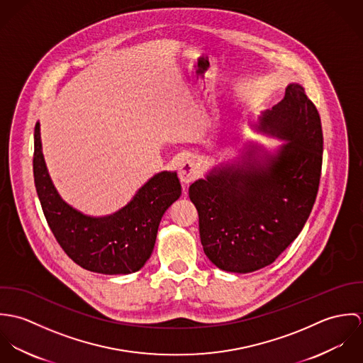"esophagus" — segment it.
<instances>
[{"label":"esophagus","instance_id":"obj_1","mask_svg":"<svg viewBox=\"0 0 363 363\" xmlns=\"http://www.w3.org/2000/svg\"><path fill=\"white\" fill-rule=\"evenodd\" d=\"M199 174H200V166H199L197 160L193 157L183 162L179 169V177L183 184H190L191 182H194L199 177Z\"/></svg>","mask_w":363,"mask_h":363}]
</instances>
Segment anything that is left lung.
I'll return each instance as SVG.
<instances>
[{
	"label": "left lung",
	"mask_w": 363,
	"mask_h": 363,
	"mask_svg": "<svg viewBox=\"0 0 363 363\" xmlns=\"http://www.w3.org/2000/svg\"><path fill=\"white\" fill-rule=\"evenodd\" d=\"M250 125L284 143L274 150L245 144L189 189L204 253L222 271L238 274L272 264L298 238L323 163L320 116L302 85L289 84L284 99Z\"/></svg>",
	"instance_id": "left-lung-1"
}]
</instances>
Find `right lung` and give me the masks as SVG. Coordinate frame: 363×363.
<instances>
[{
  "label": "right lung",
  "mask_w": 363,
  "mask_h": 363,
  "mask_svg": "<svg viewBox=\"0 0 363 363\" xmlns=\"http://www.w3.org/2000/svg\"><path fill=\"white\" fill-rule=\"evenodd\" d=\"M35 186L46 220L67 256L82 268L125 275L140 271L150 259L163 213L182 196L176 172L163 170L151 177L118 211L86 215L61 199L49 174L40 137L35 125Z\"/></svg>",
  "instance_id": "add662e5"
}]
</instances>
